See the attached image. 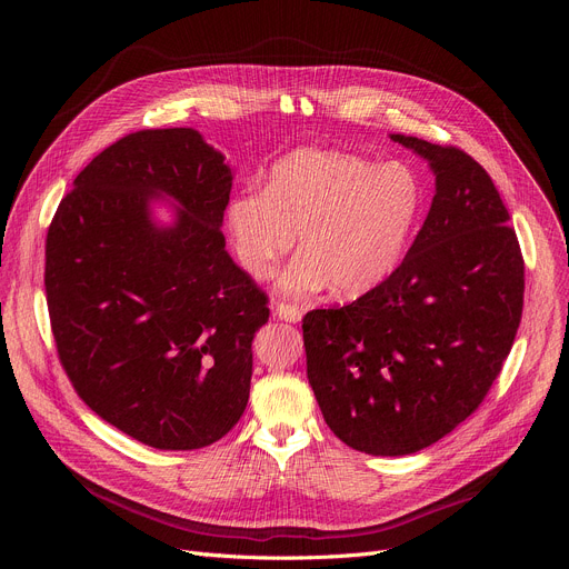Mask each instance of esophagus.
I'll use <instances>...</instances> for the list:
<instances>
[{
	"mask_svg": "<svg viewBox=\"0 0 569 569\" xmlns=\"http://www.w3.org/2000/svg\"><path fill=\"white\" fill-rule=\"evenodd\" d=\"M274 311H277V316H279L281 320H286V322H300V320H302V309L297 307V305L279 302Z\"/></svg>",
	"mask_w": 569,
	"mask_h": 569,
	"instance_id": "esophagus-1",
	"label": "esophagus"
}]
</instances>
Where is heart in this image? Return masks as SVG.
I'll list each match as a JSON object with an SVG mask.
<instances>
[{"mask_svg":"<svg viewBox=\"0 0 569 569\" xmlns=\"http://www.w3.org/2000/svg\"><path fill=\"white\" fill-rule=\"evenodd\" d=\"M425 207L422 179L408 163L297 149L269 170L267 187L234 193L226 209L234 256L253 279L272 274L295 234L300 249L281 279L292 295L357 297L401 262Z\"/></svg>","mask_w":569,"mask_h":569,"instance_id":"obj_1","label":"heart"}]
</instances>
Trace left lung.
<instances>
[{
    "mask_svg": "<svg viewBox=\"0 0 569 569\" xmlns=\"http://www.w3.org/2000/svg\"><path fill=\"white\" fill-rule=\"evenodd\" d=\"M392 140L436 174L427 221L380 286L302 320L327 427L373 457L420 452L470 417L523 311V256L489 172L459 147Z\"/></svg>",
    "mask_w": 569,
    "mask_h": 569,
    "instance_id": "1",
    "label": "left lung"
}]
</instances>
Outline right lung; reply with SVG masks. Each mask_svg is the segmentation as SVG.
I'll list each match as a JSON object with an SVG mask.
<instances>
[{
    "mask_svg": "<svg viewBox=\"0 0 569 569\" xmlns=\"http://www.w3.org/2000/svg\"><path fill=\"white\" fill-rule=\"evenodd\" d=\"M232 172L196 129L119 138L73 179L46 237V300L73 390L157 450H200L242 417L267 295L221 232ZM152 197L178 202L153 223Z\"/></svg>",
    "mask_w": 569,
    "mask_h": 569,
    "instance_id": "1",
    "label": "right lung"
}]
</instances>
